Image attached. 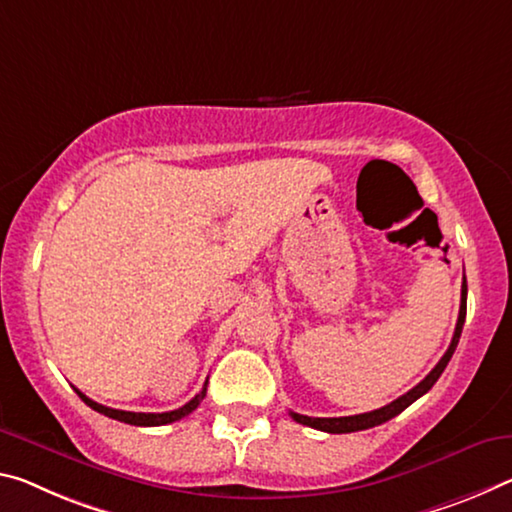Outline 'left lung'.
Returning <instances> with one entry per match:
<instances>
[{"mask_svg": "<svg viewBox=\"0 0 512 512\" xmlns=\"http://www.w3.org/2000/svg\"><path fill=\"white\" fill-rule=\"evenodd\" d=\"M465 314H467V285L462 282V296H460V312H458V323H456V332H453V339L449 348H446V353L442 355V360L435 364V369L428 373V376L421 380L417 387H412L408 394L399 396V399L392 401L389 405H383V408L378 410H371V412H364V415H353V417H307V415H298V412H289L291 419L298 421V424L303 426H310L316 428V431H323V433H355V431H367V428L373 426H380L385 424L396 415H401V412L408 408V405L415 403L419 396H424L428 389H431L437 378L442 376V371L446 369V364H449L453 351H456V346L460 342V332L462 326H465Z\"/></svg>", "mask_w": 512, "mask_h": 512, "instance_id": "left-lung-1", "label": "left lung"}]
</instances>
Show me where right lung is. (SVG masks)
Listing matches in <instances>:
<instances>
[{
  "label": "right lung",
  "instance_id": "right-lung-1",
  "mask_svg": "<svg viewBox=\"0 0 512 512\" xmlns=\"http://www.w3.org/2000/svg\"><path fill=\"white\" fill-rule=\"evenodd\" d=\"M77 394H79V399L88 405V408H93L95 412H100V415H104V417L123 421V424H132V426H164V424H173V421L182 419L186 415H191V412L200 405V401L205 399L207 383H205V387L200 389V394L193 396L189 403L182 405V408H177V410H170V412H127V410H113V408H107V405H100V403H95L93 399H88V396L81 394L79 389H77Z\"/></svg>",
  "mask_w": 512,
  "mask_h": 512
}]
</instances>
